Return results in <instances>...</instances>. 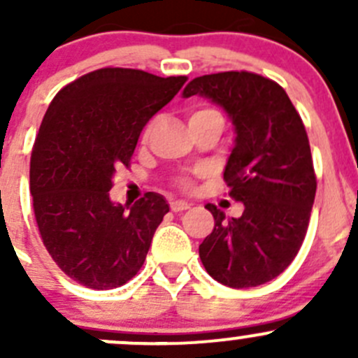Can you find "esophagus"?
<instances>
[{
  "instance_id": "obj_1",
  "label": "esophagus",
  "mask_w": 358,
  "mask_h": 358,
  "mask_svg": "<svg viewBox=\"0 0 358 358\" xmlns=\"http://www.w3.org/2000/svg\"><path fill=\"white\" fill-rule=\"evenodd\" d=\"M169 208H171V211H175V213L185 211V209L190 208V202H187V201H171V202H169Z\"/></svg>"
}]
</instances>
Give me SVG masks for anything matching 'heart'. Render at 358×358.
<instances>
[{
    "label": "heart",
    "instance_id": "1",
    "mask_svg": "<svg viewBox=\"0 0 358 358\" xmlns=\"http://www.w3.org/2000/svg\"><path fill=\"white\" fill-rule=\"evenodd\" d=\"M208 117H222V114H220L216 109H211V107H201V109H196L190 112L189 115V122H194V121H201V119H208ZM152 128V124L149 126V129ZM147 129V131H149Z\"/></svg>",
    "mask_w": 358,
    "mask_h": 358
}]
</instances>
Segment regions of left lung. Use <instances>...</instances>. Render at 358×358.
<instances>
[{
  "mask_svg": "<svg viewBox=\"0 0 358 358\" xmlns=\"http://www.w3.org/2000/svg\"><path fill=\"white\" fill-rule=\"evenodd\" d=\"M183 99L204 96L227 112L236 143L223 178L243 202L239 218L206 204L215 229L199 246L206 272L236 289L262 286L284 272L301 248L317 180L301 117L282 86L252 72L192 79Z\"/></svg>",
  "mask_w": 358,
  "mask_h": 358,
  "instance_id": "8db88e82",
  "label": "left lung"
}]
</instances>
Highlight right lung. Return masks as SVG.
I'll list each match as a JSON object with an SVG mask.
<instances>
[{
    "label": "right lung",
    "instance_id": "add662e5",
    "mask_svg": "<svg viewBox=\"0 0 358 358\" xmlns=\"http://www.w3.org/2000/svg\"><path fill=\"white\" fill-rule=\"evenodd\" d=\"M185 81L106 67L64 86L50 103L31 156L32 206L43 244L76 282L114 289L142 268L168 202L149 192L122 206L109 190L143 126Z\"/></svg>",
    "mask_w": 358,
    "mask_h": 358
}]
</instances>
